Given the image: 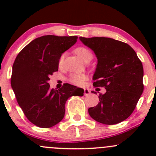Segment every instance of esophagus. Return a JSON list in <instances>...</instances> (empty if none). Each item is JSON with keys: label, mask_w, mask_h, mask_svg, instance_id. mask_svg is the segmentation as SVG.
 Masks as SVG:
<instances>
[{"label": "esophagus", "mask_w": 156, "mask_h": 156, "mask_svg": "<svg viewBox=\"0 0 156 156\" xmlns=\"http://www.w3.org/2000/svg\"><path fill=\"white\" fill-rule=\"evenodd\" d=\"M84 96H88L90 95V90L88 89V88H84Z\"/></svg>", "instance_id": "esophagus-1"}]
</instances>
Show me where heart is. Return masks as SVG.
I'll return each mask as SVG.
<instances>
[{"label": "heart", "instance_id": "1", "mask_svg": "<svg viewBox=\"0 0 156 156\" xmlns=\"http://www.w3.org/2000/svg\"><path fill=\"white\" fill-rule=\"evenodd\" d=\"M75 53L79 56L80 59L83 61H84V59H87V58L92 57V53H91V52L90 51V50H88V49L86 48H78L75 49ZM63 59L64 56L62 55L59 59V66L62 65ZM87 78V77L85 74H74V75H72L70 76L69 81H70L71 83H72V84H76V85H81Z\"/></svg>", "mask_w": 156, "mask_h": 156}]
</instances>
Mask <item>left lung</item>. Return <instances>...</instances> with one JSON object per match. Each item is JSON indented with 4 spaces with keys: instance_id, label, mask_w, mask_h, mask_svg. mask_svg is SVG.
Returning a JSON list of instances; mask_svg holds the SVG:
<instances>
[{
    "instance_id": "obj_1",
    "label": "left lung",
    "mask_w": 156,
    "mask_h": 156,
    "mask_svg": "<svg viewBox=\"0 0 156 156\" xmlns=\"http://www.w3.org/2000/svg\"><path fill=\"white\" fill-rule=\"evenodd\" d=\"M97 58L93 85L104 87L90 116L104 125H115L131 115L144 91V68L136 52L126 43L110 37H79ZM95 94L96 92L91 91Z\"/></svg>"
}]
</instances>
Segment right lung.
I'll return each instance as SVG.
<instances>
[{"instance_id":"add662e5","label":"right lung","mask_w":156,"mask_h":156,"mask_svg":"<svg viewBox=\"0 0 156 156\" xmlns=\"http://www.w3.org/2000/svg\"><path fill=\"white\" fill-rule=\"evenodd\" d=\"M77 36L44 35L37 37L17 55L12 65L11 87L17 102L30 122L43 128L62 120L66 102L72 96L84 95V89L64 84L50 89V75L58 71L62 53L77 41Z\"/></svg>"}]
</instances>
